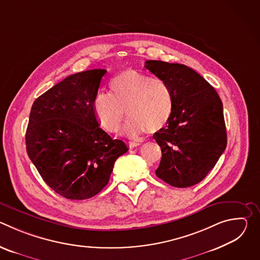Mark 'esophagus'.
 <instances>
[{"label": "esophagus", "mask_w": 260, "mask_h": 260, "mask_svg": "<svg viewBox=\"0 0 260 260\" xmlns=\"http://www.w3.org/2000/svg\"><path fill=\"white\" fill-rule=\"evenodd\" d=\"M127 145L129 146V148H135L137 146H140L141 143L137 142V141H129V142H127Z\"/></svg>", "instance_id": "34e87169"}]
</instances>
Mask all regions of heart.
Returning a JSON list of instances; mask_svg holds the SVG:
<instances>
[{
    "label": "heart",
    "mask_w": 260,
    "mask_h": 260,
    "mask_svg": "<svg viewBox=\"0 0 260 260\" xmlns=\"http://www.w3.org/2000/svg\"><path fill=\"white\" fill-rule=\"evenodd\" d=\"M111 93L99 91L92 101V110L99 123L109 133H116L126 118L124 126L131 137L149 131H161L171 120L174 108V93L162 79L152 78L137 70L120 72L110 82Z\"/></svg>",
    "instance_id": "heart-1"
}]
</instances>
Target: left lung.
I'll use <instances>...</instances> for the list:
<instances>
[{"label": "left lung", "mask_w": 260, "mask_h": 260, "mask_svg": "<svg viewBox=\"0 0 260 260\" xmlns=\"http://www.w3.org/2000/svg\"><path fill=\"white\" fill-rule=\"evenodd\" d=\"M145 68L170 85L175 101L171 120L153 135L161 148L155 174L174 187H190L208 175L226 148L222 102L214 87L187 66L146 60Z\"/></svg>", "instance_id": "left-lung-1"}]
</instances>
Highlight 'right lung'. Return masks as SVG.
Here are the masks:
<instances>
[{"instance_id": "add662e5", "label": "right lung", "mask_w": 260, "mask_h": 260, "mask_svg": "<svg viewBox=\"0 0 260 260\" xmlns=\"http://www.w3.org/2000/svg\"><path fill=\"white\" fill-rule=\"evenodd\" d=\"M104 69L76 73L34 102L26 151L48 186L69 200H86L108 184L115 160L128 148L100 127L92 101Z\"/></svg>"}]
</instances>
